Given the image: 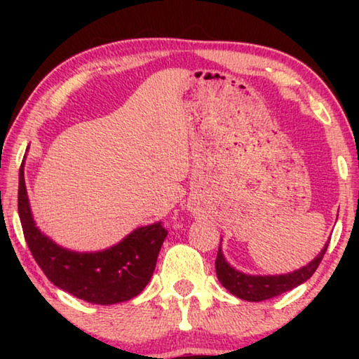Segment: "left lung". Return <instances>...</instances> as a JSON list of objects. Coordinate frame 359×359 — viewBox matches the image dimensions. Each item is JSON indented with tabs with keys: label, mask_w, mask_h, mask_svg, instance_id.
Segmentation results:
<instances>
[{
	"label": "left lung",
	"mask_w": 359,
	"mask_h": 359,
	"mask_svg": "<svg viewBox=\"0 0 359 359\" xmlns=\"http://www.w3.org/2000/svg\"><path fill=\"white\" fill-rule=\"evenodd\" d=\"M327 244H330V242H326L325 247L321 248V252L311 261V263L299 267V269H296L293 272H288V274L252 276V274H245V272L234 269V267L228 263L222 252V242H220L217 259H215L217 277L223 287L226 288L231 294L238 296L239 299L250 301V302L271 299V297L287 293V291L299 287V285L304 282H307L309 278L313 276V272L317 271L321 259H323Z\"/></svg>",
	"instance_id": "left-lung-1"
}]
</instances>
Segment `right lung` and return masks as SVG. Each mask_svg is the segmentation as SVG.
Segmentation results:
<instances>
[{
	"mask_svg": "<svg viewBox=\"0 0 359 359\" xmlns=\"http://www.w3.org/2000/svg\"><path fill=\"white\" fill-rule=\"evenodd\" d=\"M19 215L36 263L55 287L79 299L109 306L130 301L150 282L168 231L161 222L139 226L104 250L76 252L58 245L36 226L23 163L19 172Z\"/></svg>",
	"mask_w": 359,
	"mask_h": 359,
	"instance_id": "right-lung-1",
	"label": "right lung"
}]
</instances>
